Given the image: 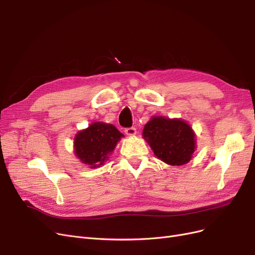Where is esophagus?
<instances>
[{
    "instance_id": "34e87169",
    "label": "esophagus",
    "mask_w": 255,
    "mask_h": 255,
    "mask_svg": "<svg viewBox=\"0 0 255 255\" xmlns=\"http://www.w3.org/2000/svg\"><path fill=\"white\" fill-rule=\"evenodd\" d=\"M126 134H127L128 136H135V135H136V128H126Z\"/></svg>"
}]
</instances>
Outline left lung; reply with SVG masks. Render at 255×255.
Here are the masks:
<instances>
[{"instance_id":"1","label":"left lung","mask_w":255,"mask_h":255,"mask_svg":"<svg viewBox=\"0 0 255 255\" xmlns=\"http://www.w3.org/2000/svg\"><path fill=\"white\" fill-rule=\"evenodd\" d=\"M142 137L154 155L171 166L187 164L197 149L194 129L181 118L153 116L144 125Z\"/></svg>"}]
</instances>
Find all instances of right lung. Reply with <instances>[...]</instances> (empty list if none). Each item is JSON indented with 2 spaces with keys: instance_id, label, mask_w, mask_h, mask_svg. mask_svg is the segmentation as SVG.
<instances>
[{
  "instance_id": "add662e5",
  "label": "right lung",
  "mask_w": 255,
  "mask_h": 255,
  "mask_svg": "<svg viewBox=\"0 0 255 255\" xmlns=\"http://www.w3.org/2000/svg\"><path fill=\"white\" fill-rule=\"evenodd\" d=\"M122 137L117 128L105 122H92L74 137L73 152L81 163L92 168L104 165Z\"/></svg>"
}]
</instances>
